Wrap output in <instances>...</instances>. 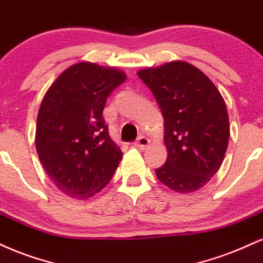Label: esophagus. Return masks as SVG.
<instances>
[{"instance_id": "obj_1", "label": "esophagus", "mask_w": 263, "mask_h": 263, "mask_svg": "<svg viewBox=\"0 0 263 263\" xmlns=\"http://www.w3.org/2000/svg\"><path fill=\"white\" fill-rule=\"evenodd\" d=\"M134 145H135V146L140 147V149H145V147L149 145V139L145 138V137H139L137 139V141L134 143Z\"/></svg>"}]
</instances>
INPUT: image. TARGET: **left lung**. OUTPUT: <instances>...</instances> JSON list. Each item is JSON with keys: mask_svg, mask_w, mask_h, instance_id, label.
I'll return each mask as SVG.
<instances>
[{"mask_svg": "<svg viewBox=\"0 0 263 263\" xmlns=\"http://www.w3.org/2000/svg\"><path fill=\"white\" fill-rule=\"evenodd\" d=\"M165 120L167 159L156 176L178 193H191L217 174L229 143L227 106L211 80L193 65L172 61L138 72Z\"/></svg>", "mask_w": 263, "mask_h": 263, "instance_id": "1", "label": "left lung"}]
</instances>
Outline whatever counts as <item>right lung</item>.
<instances>
[{"instance_id": "add662e5", "label": "right lung", "mask_w": 263, "mask_h": 263, "mask_svg": "<svg viewBox=\"0 0 263 263\" xmlns=\"http://www.w3.org/2000/svg\"><path fill=\"white\" fill-rule=\"evenodd\" d=\"M125 77L117 69L79 63L65 70L43 98L36 153L49 178L72 198L100 192L122 160L102 112L108 96Z\"/></svg>"}]
</instances>
